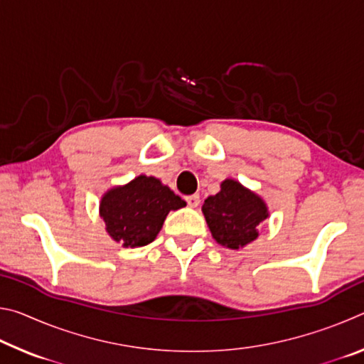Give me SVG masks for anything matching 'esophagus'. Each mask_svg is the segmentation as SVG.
<instances>
[{
	"label": "esophagus",
	"instance_id": "1",
	"mask_svg": "<svg viewBox=\"0 0 364 364\" xmlns=\"http://www.w3.org/2000/svg\"><path fill=\"white\" fill-rule=\"evenodd\" d=\"M186 202L189 207H197L200 204V196L199 194H193V196H188L186 197Z\"/></svg>",
	"mask_w": 364,
	"mask_h": 364
}]
</instances>
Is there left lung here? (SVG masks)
I'll return each mask as SVG.
<instances>
[{"label": "left lung", "instance_id": "1", "mask_svg": "<svg viewBox=\"0 0 364 364\" xmlns=\"http://www.w3.org/2000/svg\"><path fill=\"white\" fill-rule=\"evenodd\" d=\"M215 241L228 249H241L258 237V225L268 218L260 196L236 180H225L220 193L208 196L202 205Z\"/></svg>", "mask_w": 364, "mask_h": 364}]
</instances>
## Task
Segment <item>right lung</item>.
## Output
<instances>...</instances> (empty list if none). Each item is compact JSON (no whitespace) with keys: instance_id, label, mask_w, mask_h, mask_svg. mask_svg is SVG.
I'll return each instance as SVG.
<instances>
[{"instance_id":"right-lung-1","label":"right lung","mask_w":364,"mask_h":364,"mask_svg":"<svg viewBox=\"0 0 364 364\" xmlns=\"http://www.w3.org/2000/svg\"><path fill=\"white\" fill-rule=\"evenodd\" d=\"M186 205L180 196L154 176L139 175L102 196L100 215L106 231L123 247H143L157 237L170 210Z\"/></svg>"}]
</instances>
